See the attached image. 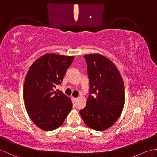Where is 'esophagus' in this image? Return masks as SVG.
I'll use <instances>...</instances> for the list:
<instances>
[{
	"label": "esophagus",
	"mask_w": 157,
	"mask_h": 157,
	"mask_svg": "<svg viewBox=\"0 0 157 157\" xmlns=\"http://www.w3.org/2000/svg\"><path fill=\"white\" fill-rule=\"evenodd\" d=\"M72 100L73 102H75L77 100H78V98H75V97H72Z\"/></svg>",
	"instance_id": "1"
}]
</instances>
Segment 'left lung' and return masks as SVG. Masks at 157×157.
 Returning a JSON list of instances; mask_svg holds the SVG:
<instances>
[{"label": "left lung", "instance_id": "8db88e82", "mask_svg": "<svg viewBox=\"0 0 157 157\" xmlns=\"http://www.w3.org/2000/svg\"><path fill=\"white\" fill-rule=\"evenodd\" d=\"M89 79V96L79 113L85 124L96 131L111 127L125 104L122 77L114 63L99 54L84 55Z\"/></svg>", "mask_w": 157, "mask_h": 157}]
</instances>
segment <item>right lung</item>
Listing matches in <instances>:
<instances>
[{
  "label": "right lung",
  "mask_w": 157,
  "mask_h": 157,
  "mask_svg": "<svg viewBox=\"0 0 157 157\" xmlns=\"http://www.w3.org/2000/svg\"><path fill=\"white\" fill-rule=\"evenodd\" d=\"M74 56L48 53L29 67L23 85V100L28 115L38 128H59L72 109L71 99L54 89L61 85Z\"/></svg>",
  "instance_id": "obj_1"
}]
</instances>
